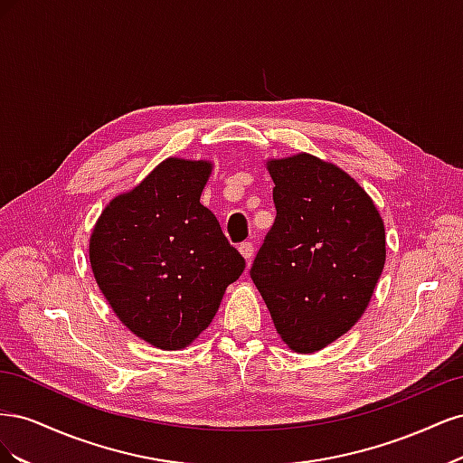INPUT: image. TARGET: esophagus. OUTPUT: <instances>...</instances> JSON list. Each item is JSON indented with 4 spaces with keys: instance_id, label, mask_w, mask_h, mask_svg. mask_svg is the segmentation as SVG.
<instances>
[{
    "instance_id": "1",
    "label": "esophagus",
    "mask_w": 463,
    "mask_h": 463,
    "mask_svg": "<svg viewBox=\"0 0 463 463\" xmlns=\"http://www.w3.org/2000/svg\"><path fill=\"white\" fill-rule=\"evenodd\" d=\"M240 253L245 257V260H247V262H250V259H253V255H255V247H253V243H250V241H243V243H240Z\"/></svg>"
}]
</instances>
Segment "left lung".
<instances>
[{
	"label": "left lung",
	"mask_w": 463,
	"mask_h": 463,
	"mask_svg": "<svg viewBox=\"0 0 463 463\" xmlns=\"http://www.w3.org/2000/svg\"><path fill=\"white\" fill-rule=\"evenodd\" d=\"M276 220L250 266L282 340L313 354L365 313L384 269V223L334 164L298 154L269 164Z\"/></svg>",
	"instance_id": "obj_1"
}]
</instances>
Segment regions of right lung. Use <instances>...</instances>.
Instances as JSON below:
<instances>
[{
	"label": "right lung",
	"instance_id": "1",
	"mask_svg": "<svg viewBox=\"0 0 463 463\" xmlns=\"http://www.w3.org/2000/svg\"><path fill=\"white\" fill-rule=\"evenodd\" d=\"M210 164L167 158L111 201L90 237L92 272L118 318L160 349H181L213 322L245 270L201 204Z\"/></svg>",
	"mask_w": 463,
	"mask_h": 463
}]
</instances>
